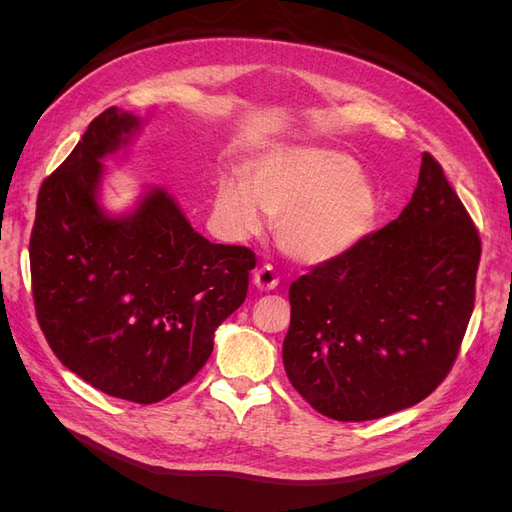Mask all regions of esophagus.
I'll list each match as a JSON object with an SVG mask.
<instances>
[{
    "label": "esophagus",
    "mask_w": 512,
    "mask_h": 512,
    "mask_svg": "<svg viewBox=\"0 0 512 512\" xmlns=\"http://www.w3.org/2000/svg\"><path fill=\"white\" fill-rule=\"evenodd\" d=\"M277 284H280V277H277L275 269L269 265H265L254 273V286L258 290H275Z\"/></svg>",
    "instance_id": "esophagus-1"
}]
</instances>
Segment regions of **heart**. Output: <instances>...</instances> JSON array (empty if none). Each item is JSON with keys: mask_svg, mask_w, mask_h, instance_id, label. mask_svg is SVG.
I'll return each mask as SVG.
<instances>
[{"mask_svg": "<svg viewBox=\"0 0 512 512\" xmlns=\"http://www.w3.org/2000/svg\"><path fill=\"white\" fill-rule=\"evenodd\" d=\"M275 222V241L299 262L318 265L348 254L378 215L374 185L348 153L286 147L258 160L252 183L226 177L215 196V218L230 239L254 237Z\"/></svg>", "mask_w": 512, "mask_h": 512, "instance_id": "b5f03b06", "label": "heart"}]
</instances>
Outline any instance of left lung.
<instances>
[{"label": "left lung", "mask_w": 512, "mask_h": 512, "mask_svg": "<svg viewBox=\"0 0 512 512\" xmlns=\"http://www.w3.org/2000/svg\"><path fill=\"white\" fill-rule=\"evenodd\" d=\"M480 237L431 153L397 220L290 284L286 376L316 412L382 418L438 389L474 309Z\"/></svg>", "instance_id": "obj_1"}]
</instances>
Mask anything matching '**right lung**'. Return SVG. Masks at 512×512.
Segmentation results:
<instances>
[{"mask_svg": "<svg viewBox=\"0 0 512 512\" xmlns=\"http://www.w3.org/2000/svg\"><path fill=\"white\" fill-rule=\"evenodd\" d=\"M138 119L106 108L42 181L29 239L40 329L57 359L98 391L156 404L209 359L213 333L245 301L252 250L211 243L164 190L128 218L98 205L102 158Z\"/></svg>", "mask_w": 512, "mask_h": 512, "instance_id": "add662e5", "label": "right lung"}]
</instances>
